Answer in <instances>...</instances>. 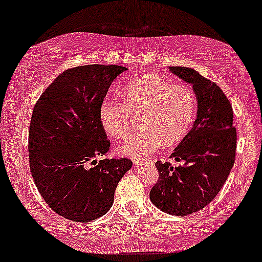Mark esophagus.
Returning a JSON list of instances; mask_svg holds the SVG:
<instances>
[{
    "label": "esophagus",
    "instance_id": "1",
    "mask_svg": "<svg viewBox=\"0 0 262 262\" xmlns=\"http://www.w3.org/2000/svg\"><path fill=\"white\" fill-rule=\"evenodd\" d=\"M145 162H151V160H143V159H136L135 160V164L136 166H139V164H142V163H145Z\"/></svg>",
    "mask_w": 262,
    "mask_h": 262
}]
</instances>
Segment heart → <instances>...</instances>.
Returning <instances> with one entry per match:
<instances>
[{"label": "heart", "mask_w": 262, "mask_h": 262, "mask_svg": "<svg viewBox=\"0 0 262 262\" xmlns=\"http://www.w3.org/2000/svg\"><path fill=\"white\" fill-rule=\"evenodd\" d=\"M120 101L106 99L99 111L102 127L113 139L130 131L132 117H141L142 130L128 136L118 148L121 155L143 157L161 146H173L191 130L196 114V98L189 85L171 82L156 74L128 80L121 88Z\"/></svg>", "instance_id": "b5f03b06"}]
</instances>
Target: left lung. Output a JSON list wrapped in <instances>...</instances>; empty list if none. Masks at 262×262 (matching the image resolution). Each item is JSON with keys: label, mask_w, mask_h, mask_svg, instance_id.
<instances>
[{"label": "left lung", "mask_w": 262, "mask_h": 262, "mask_svg": "<svg viewBox=\"0 0 262 262\" xmlns=\"http://www.w3.org/2000/svg\"><path fill=\"white\" fill-rule=\"evenodd\" d=\"M169 70L193 85L198 111L192 130L171 152L182 166L157 161L159 180L150 191L157 209L173 216H188L212 202L230 174L236 156L232 107L214 82L186 67Z\"/></svg>", "instance_id": "left-lung-1"}]
</instances>
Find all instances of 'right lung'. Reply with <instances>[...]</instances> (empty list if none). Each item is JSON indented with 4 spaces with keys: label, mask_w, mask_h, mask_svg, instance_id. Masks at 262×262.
I'll return each mask as SVG.
<instances>
[{
    "label": "right lung",
    "mask_w": 262,
    "mask_h": 262,
    "mask_svg": "<svg viewBox=\"0 0 262 262\" xmlns=\"http://www.w3.org/2000/svg\"><path fill=\"white\" fill-rule=\"evenodd\" d=\"M120 66H81L59 75L35 102L28 160L46 204L67 220L88 223L112 206L131 160L105 159L111 149L99 111ZM96 158H101L98 161Z\"/></svg>",
    "instance_id": "right-lung-1"
}]
</instances>
